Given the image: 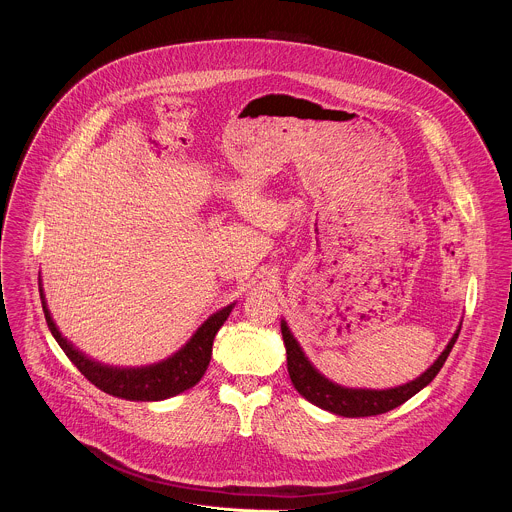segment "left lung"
<instances>
[{"label": "left lung", "instance_id": "obj_1", "mask_svg": "<svg viewBox=\"0 0 512 512\" xmlns=\"http://www.w3.org/2000/svg\"><path fill=\"white\" fill-rule=\"evenodd\" d=\"M460 328H462V324L458 326L456 334L452 336V340L448 342L444 352L437 356V360L423 375H419L415 381H409L401 387L379 391V389H348V387L328 381L308 360L302 346L298 344L294 334H291V330L287 328L285 320H281V336H283V344H285V352H287V373H289V379H291V383H294L296 391L304 399L314 403L316 407L336 413V415H342V417H369V415L387 413V411L403 405L407 399H411L423 387H427L435 379V375L442 371L446 358L450 356V352L458 340Z\"/></svg>", "mask_w": 512, "mask_h": 512}]
</instances>
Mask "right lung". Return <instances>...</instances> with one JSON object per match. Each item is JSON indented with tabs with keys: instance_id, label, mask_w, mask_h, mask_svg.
I'll return each instance as SVG.
<instances>
[{
	"instance_id": "right-lung-1",
	"label": "right lung",
	"mask_w": 512,
	"mask_h": 512,
	"mask_svg": "<svg viewBox=\"0 0 512 512\" xmlns=\"http://www.w3.org/2000/svg\"><path fill=\"white\" fill-rule=\"evenodd\" d=\"M42 308L46 316V324L56 338L58 346L64 350V354L70 358V362L101 391L127 399V401H162L174 395H180L194 387L202 375L206 373V367L212 356V342L216 332L221 330L225 320L229 318L235 304L218 310L212 314L196 332L194 336L170 358L150 364V367H137V369H117L109 367V364H101L97 360H91L83 352H79L72 346L56 328L48 306L44 302V294L40 289Z\"/></svg>"
}]
</instances>
